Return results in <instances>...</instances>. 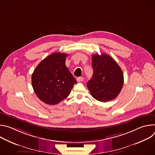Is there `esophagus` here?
Returning a JSON list of instances; mask_svg holds the SVG:
<instances>
[{
  "label": "esophagus",
  "mask_w": 155,
  "mask_h": 155,
  "mask_svg": "<svg viewBox=\"0 0 155 155\" xmlns=\"http://www.w3.org/2000/svg\"><path fill=\"white\" fill-rule=\"evenodd\" d=\"M83 79H84L83 77H78V78H77V81L78 82H80V81H82L83 80Z\"/></svg>",
  "instance_id": "1"
}]
</instances>
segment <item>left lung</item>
<instances>
[{
    "mask_svg": "<svg viewBox=\"0 0 155 155\" xmlns=\"http://www.w3.org/2000/svg\"><path fill=\"white\" fill-rule=\"evenodd\" d=\"M93 75L87 83L91 96L96 100L106 102L115 99L120 93L124 77L117 62L108 54L92 56Z\"/></svg>",
    "mask_w": 155,
    "mask_h": 155,
    "instance_id": "left-lung-1",
    "label": "left lung"
}]
</instances>
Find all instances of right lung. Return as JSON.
<instances>
[{
  "label": "right lung",
  "mask_w": 155,
  "mask_h": 155,
  "mask_svg": "<svg viewBox=\"0 0 155 155\" xmlns=\"http://www.w3.org/2000/svg\"><path fill=\"white\" fill-rule=\"evenodd\" d=\"M68 54L54 53L42 60L32 75L37 96L44 103L56 105L67 97L77 81L65 65Z\"/></svg>",
  "instance_id": "1"
}]
</instances>
